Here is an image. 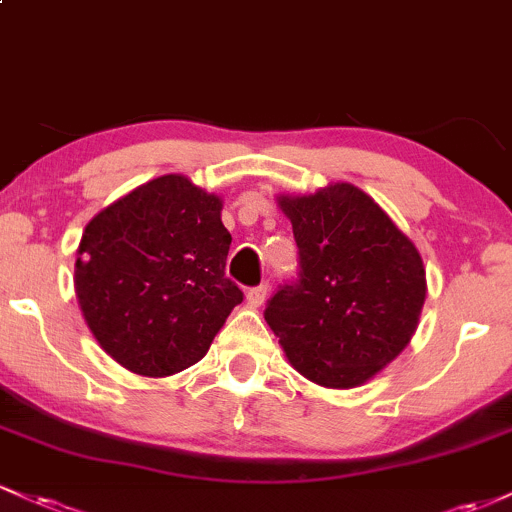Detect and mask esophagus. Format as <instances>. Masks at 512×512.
Listing matches in <instances>:
<instances>
[{"label": "esophagus", "instance_id": "1", "mask_svg": "<svg viewBox=\"0 0 512 512\" xmlns=\"http://www.w3.org/2000/svg\"><path fill=\"white\" fill-rule=\"evenodd\" d=\"M267 284L262 286H255V289H248V293H245V301H248L250 308H260V305L264 303V298H267Z\"/></svg>", "mask_w": 512, "mask_h": 512}]
</instances>
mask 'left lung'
I'll return each mask as SVG.
<instances>
[{
	"label": "left lung",
	"instance_id": "8db88e82",
	"mask_svg": "<svg viewBox=\"0 0 512 512\" xmlns=\"http://www.w3.org/2000/svg\"><path fill=\"white\" fill-rule=\"evenodd\" d=\"M301 272L264 310L286 358L310 383L349 390L402 354L419 327L426 269L419 250L351 182L279 195Z\"/></svg>",
	"mask_w": 512,
	"mask_h": 512
}]
</instances>
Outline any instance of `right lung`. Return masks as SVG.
<instances>
[{"label":"right lung","instance_id":"right-lung-1","mask_svg":"<svg viewBox=\"0 0 512 512\" xmlns=\"http://www.w3.org/2000/svg\"><path fill=\"white\" fill-rule=\"evenodd\" d=\"M223 199L187 175L134 187L81 236L74 289L88 330L113 361L166 378L202 361L243 291L226 279Z\"/></svg>","mask_w":512,"mask_h":512}]
</instances>
